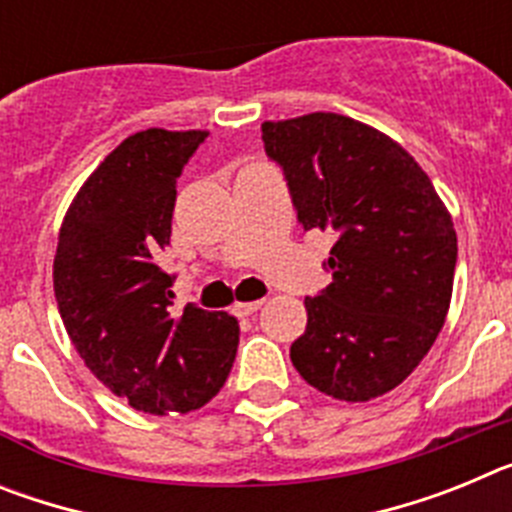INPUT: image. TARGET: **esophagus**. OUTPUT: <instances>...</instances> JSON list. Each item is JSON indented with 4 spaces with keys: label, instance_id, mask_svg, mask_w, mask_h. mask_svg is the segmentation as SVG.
Segmentation results:
<instances>
[{
    "label": "esophagus",
    "instance_id": "obj_1",
    "mask_svg": "<svg viewBox=\"0 0 512 512\" xmlns=\"http://www.w3.org/2000/svg\"><path fill=\"white\" fill-rule=\"evenodd\" d=\"M264 305V300H253V302H235L233 305V312L238 315V318H246V315H253V312L259 310V307Z\"/></svg>",
    "mask_w": 512,
    "mask_h": 512
}]
</instances>
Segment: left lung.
Instances as JSON below:
<instances>
[{
	"mask_svg": "<svg viewBox=\"0 0 512 512\" xmlns=\"http://www.w3.org/2000/svg\"><path fill=\"white\" fill-rule=\"evenodd\" d=\"M305 230H333V282L307 297L289 359L315 390L366 402L395 390L431 351L449 312L456 230L400 143L336 112L261 125Z\"/></svg>",
	"mask_w": 512,
	"mask_h": 512,
	"instance_id": "1",
	"label": "left lung"
}]
</instances>
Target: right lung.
<instances>
[{
  "instance_id": "add662e5",
  "label": "right lung",
  "mask_w": 512,
  "mask_h": 512,
  "mask_svg": "<svg viewBox=\"0 0 512 512\" xmlns=\"http://www.w3.org/2000/svg\"><path fill=\"white\" fill-rule=\"evenodd\" d=\"M205 130L148 128L94 169L58 233L53 289L71 343L130 408L189 413L220 392L238 351L228 312L174 305V274L158 266L169 246L176 179Z\"/></svg>"
}]
</instances>
